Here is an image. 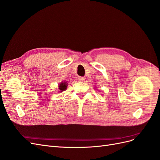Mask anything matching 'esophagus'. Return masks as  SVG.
Listing matches in <instances>:
<instances>
[{"label": "esophagus", "instance_id": "obj_1", "mask_svg": "<svg viewBox=\"0 0 160 160\" xmlns=\"http://www.w3.org/2000/svg\"><path fill=\"white\" fill-rule=\"evenodd\" d=\"M78 81L79 82H83L85 81V78L83 77H78Z\"/></svg>", "mask_w": 160, "mask_h": 160}]
</instances>
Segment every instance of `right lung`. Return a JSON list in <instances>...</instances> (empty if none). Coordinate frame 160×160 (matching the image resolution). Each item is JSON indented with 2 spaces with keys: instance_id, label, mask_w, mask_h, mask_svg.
<instances>
[{
  "instance_id": "1",
  "label": "right lung",
  "mask_w": 160,
  "mask_h": 160,
  "mask_svg": "<svg viewBox=\"0 0 160 160\" xmlns=\"http://www.w3.org/2000/svg\"><path fill=\"white\" fill-rule=\"evenodd\" d=\"M67 83H66V82H62L59 87L60 91H65L67 89Z\"/></svg>"
}]
</instances>
